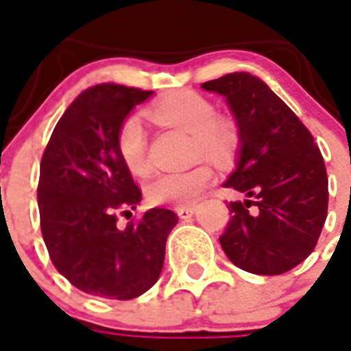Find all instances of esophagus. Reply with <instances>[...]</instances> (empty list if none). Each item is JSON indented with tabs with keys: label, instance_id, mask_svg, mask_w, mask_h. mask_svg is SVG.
<instances>
[{
	"label": "esophagus",
	"instance_id": "obj_1",
	"mask_svg": "<svg viewBox=\"0 0 351 351\" xmlns=\"http://www.w3.org/2000/svg\"><path fill=\"white\" fill-rule=\"evenodd\" d=\"M193 214H195V206H178L176 208V215L180 219H189Z\"/></svg>",
	"mask_w": 351,
	"mask_h": 351
}]
</instances>
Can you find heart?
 Masks as SVG:
<instances>
[{
	"label": "heart",
	"instance_id": "1",
	"mask_svg": "<svg viewBox=\"0 0 351 351\" xmlns=\"http://www.w3.org/2000/svg\"><path fill=\"white\" fill-rule=\"evenodd\" d=\"M156 123L191 134V154L227 162L238 147V128L230 119L215 117L214 106L193 90H175L149 108ZM117 150L130 173H147V136L137 117L126 119L117 134ZM214 182V171L206 163L186 171L156 175L147 184V197L160 206H189Z\"/></svg>",
	"mask_w": 351,
	"mask_h": 351
}]
</instances>
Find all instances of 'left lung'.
I'll return each mask as SVG.
<instances>
[{"label":"left lung","mask_w":351,"mask_h":351,"mask_svg":"<svg viewBox=\"0 0 351 351\" xmlns=\"http://www.w3.org/2000/svg\"><path fill=\"white\" fill-rule=\"evenodd\" d=\"M221 95L240 136L236 167L223 186L247 197L219 241L238 268L279 275L307 258L328 215V175L303 123L266 83L234 72L201 85Z\"/></svg>","instance_id":"left-lung-1"}]
</instances>
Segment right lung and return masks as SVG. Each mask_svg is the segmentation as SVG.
<instances>
[{
  "instance_id": "right-lung-1",
  "label": "right lung",
  "mask_w": 351,
  "mask_h": 351,
  "mask_svg": "<svg viewBox=\"0 0 351 351\" xmlns=\"http://www.w3.org/2000/svg\"><path fill=\"white\" fill-rule=\"evenodd\" d=\"M152 90L102 83L83 90L53 128L38 180L40 228L57 271L89 295L134 300L162 274L165 241L178 217L150 208L117 228V212L136 210L141 189L119 156L117 134Z\"/></svg>"
}]
</instances>
